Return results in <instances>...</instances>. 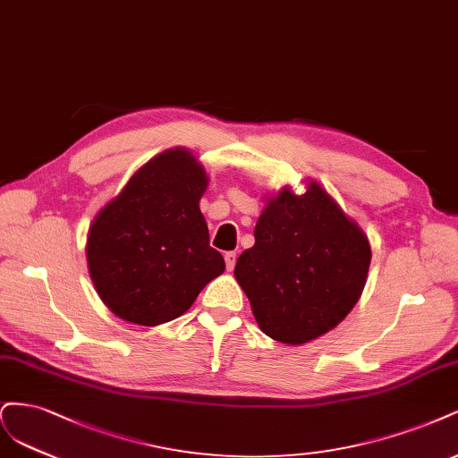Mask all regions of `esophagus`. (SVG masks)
<instances>
[{"instance_id":"esophagus-1","label":"esophagus","mask_w":458,"mask_h":458,"mask_svg":"<svg viewBox=\"0 0 458 458\" xmlns=\"http://www.w3.org/2000/svg\"><path fill=\"white\" fill-rule=\"evenodd\" d=\"M225 260H226V268H228V272H232V270H233V267H235V253H233V250H228V253L225 255Z\"/></svg>"}]
</instances>
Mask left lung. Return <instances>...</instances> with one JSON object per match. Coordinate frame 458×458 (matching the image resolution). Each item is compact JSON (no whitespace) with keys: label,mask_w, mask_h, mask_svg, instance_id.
Listing matches in <instances>:
<instances>
[{"label":"left lung","mask_w":458,"mask_h":458,"mask_svg":"<svg viewBox=\"0 0 458 458\" xmlns=\"http://www.w3.org/2000/svg\"><path fill=\"white\" fill-rule=\"evenodd\" d=\"M371 245L326 188L308 181L304 194L284 186L255 226L233 276L264 335L301 346L341 323L360 301Z\"/></svg>","instance_id":"1"}]
</instances>
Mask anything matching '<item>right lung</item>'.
Returning <instances> with one entry per match:
<instances>
[{"label":"right lung","instance_id":"obj_1","mask_svg":"<svg viewBox=\"0 0 458 458\" xmlns=\"http://www.w3.org/2000/svg\"><path fill=\"white\" fill-rule=\"evenodd\" d=\"M208 184L198 157L176 146L146 161L98 211L87 233V268L114 316L161 326L225 272L199 211Z\"/></svg>","mask_w":458,"mask_h":458}]
</instances>
